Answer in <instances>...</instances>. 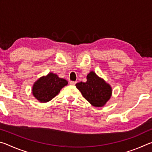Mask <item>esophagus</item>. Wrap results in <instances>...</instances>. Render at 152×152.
Here are the masks:
<instances>
[{"instance_id":"34e87169","label":"esophagus","mask_w":152,"mask_h":152,"mask_svg":"<svg viewBox=\"0 0 152 152\" xmlns=\"http://www.w3.org/2000/svg\"><path fill=\"white\" fill-rule=\"evenodd\" d=\"M76 83V81H70V84H71V85H75Z\"/></svg>"}]
</instances>
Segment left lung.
<instances>
[{
	"instance_id": "1",
	"label": "left lung",
	"mask_w": 152,
	"mask_h": 152,
	"mask_svg": "<svg viewBox=\"0 0 152 152\" xmlns=\"http://www.w3.org/2000/svg\"><path fill=\"white\" fill-rule=\"evenodd\" d=\"M86 79V82L77 83L76 88L92 106L103 107L112 95L111 86L92 71L88 74Z\"/></svg>"
}]
</instances>
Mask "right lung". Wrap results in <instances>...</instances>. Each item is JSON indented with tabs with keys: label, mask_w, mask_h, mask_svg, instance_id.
I'll return each mask as SVG.
<instances>
[{
	"label": "right lung",
	"mask_w": 152,
	"mask_h": 152,
	"mask_svg": "<svg viewBox=\"0 0 152 152\" xmlns=\"http://www.w3.org/2000/svg\"><path fill=\"white\" fill-rule=\"evenodd\" d=\"M68 84V81L60 78L57 74L49 73L41 77L33 86L32 93L36 99L41 102H47L53 99L61 89Z\"/></svg>",
	"instance_id": "add662e5"
}]
</instances>
